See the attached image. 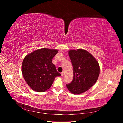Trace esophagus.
<instances>
[{"instance_id":"obj_1","label":"esophagus","mask_w":123,"mask_h":123,"mask_svg":"<svg viewBox=\"0 0 123 123\" xmlns=\"http://www.w3.org/2000/svg\"><path fill=\"white\" fill-rule=\"evenodd\" d=\"M64 72H62V73H61V75H62V76H64Z\"/></svg>"}]
</instances>
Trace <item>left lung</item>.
I'll use <instances>...</instances> for the list:
<instances>
[{"label": "left lung", "mask_w": 123, "mask_h": 123, "mask_svg": "<svg viewBox=\"0 0 123 123\" xmlns=\"http://www.w3.org/2000/svg\"><path fill=\"white\" fill-rule=\"evenodd\" d=\"M68 53L73 68V78L66 87L73 94L83 93L97 81L100 72L99 64L86 50H71Z\"/></svg>", "instance_id": "obj_1"}]
</instances>
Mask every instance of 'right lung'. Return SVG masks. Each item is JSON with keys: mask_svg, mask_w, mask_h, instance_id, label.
<instances>
[{"mask_svg": "<svg viewBox=\"0 0 123 123\" xmlns=\"http://www.w3.org/2000/svg\"><path fill=\"white\" fill-rule=\"evenodd\" d=\"M57 50L42 48L33 51L24 58L22 73L32 90L42 92L49 89L55 78L61 76L52 61Z\"/></svg>", "mask_w": 123, "mask_h": 123, "instance_id": "add662e5", "label": "right lung"}]
</instances>
